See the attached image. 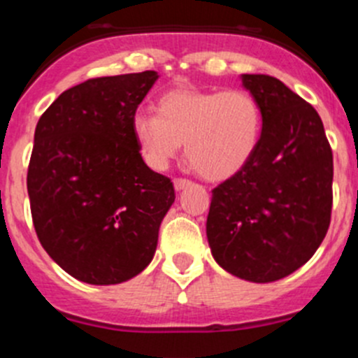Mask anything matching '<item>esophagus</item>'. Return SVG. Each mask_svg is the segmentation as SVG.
Here are the masks:
<instances>
[{
    "instance_id": "1",
    "label": "esophagus",
    "mask_w": 358,
    "mask_h": 358,
    "mask_svg": "<svg viewBox=\"0 0 358 358\" xmlns=\"http://www.w3.org/2000/svg\"><path fill=\"white\" fill-rule=\"evenodd\" d=\"M187 185H190V182L187 178H175V189L176 190H182L185 189Z\"/></svg>"
}]
</instances>
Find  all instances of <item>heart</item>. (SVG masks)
Returning a JSON list of instances; mask_svg holds the SVG:
<instances>
[{
  "mask_svg": "<svg viewBox=\"0 0 358 358\" xmlns=\"http://www.w3.org/2000/svg\"><path fill=\"white\" fill-rule=\"evenodd\" d=\"M262 129V108L243 90H169L157 100V116L138 113L132 120L148 166L164 169L185 143L190 166L212 182L245 168L258 150Z\"/></svg>",
  "mask_w": 358,
  "mask_h": 358,
  "instance_id": "heart-1",
  "label": "heart"
}]
</instances>
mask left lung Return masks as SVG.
Masks as SVG:
<instances>
[{
    "label": "left lung",
    "mask_w": 358,
    "mask_h": 358,
    "mask_svg": "<svg viewBox=\"0 0 358 358\" xmlns=\"http://www.w3.org/2000/svg\"><path fill=\"white\" fill-rule=\"evenodd\" d=\"M242 85L262 108V138L212 190L206 236L226 272L272 282L306 265L329 231L332 148L316 109L279 79L243 73Z\"/></svg>",
    "instance_id": "obj_1"
}]
</instances>
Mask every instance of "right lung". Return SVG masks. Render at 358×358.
<instances>
[{
    "instance_id": "add662e5",
    "label": "right lung",
    "mask_w": 358,
    "mask_h": 358,
    "mask_svg": "<svg viewBox=\"0 0 358 358\" xmlns=\"http://www.w3.org/2000/svg\"><path fill=\"white\" fill-rule=\"evenodd\" d=\"M157 72L95 78L63 92L35 129L28 196L49 256L88 285H118L152 262L175 201L168 176L152 171L132 120Z\"/></svg>"
}]
</instances>
